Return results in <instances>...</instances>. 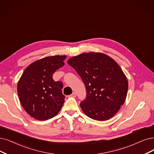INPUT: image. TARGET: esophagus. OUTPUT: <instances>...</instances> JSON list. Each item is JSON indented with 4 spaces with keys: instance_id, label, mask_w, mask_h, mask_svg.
Wrapping results in <instances>:
<instances>
[{
    "instance_id": "obj_1",
    "label": "esophagus",
    "mask_w": 154,
    "mask_h": 154,
    "mask_svg": "<svg viewBox=\"0 0 154 154\" xmlns=\"http://www.w3.org/2000/svg\"><path fill=\"white\" fill-rule=\"evenodd\" d=\"M76 96V94L75 92H73V93L72 94H71L69 97H75Z\"/></svg>"
}]
</instances>
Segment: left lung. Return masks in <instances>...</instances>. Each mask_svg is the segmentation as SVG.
I'll use <instances>...</instances> for the list:
<instances>
[{"mask_svg":"<svg viewBox=\"0 0 154 154\" xmlns=\"http://www.w3.org/2000/svg\"><path fill=\"white\" fill-rule=\"evenodd\" d=\"M67 64L85 84L87 95L80 103L83 112L97 121L109 119L124 104L128 89L120 66L107 55L85 53L72 57Z\"/></svg>","mask_w":154,"mask_h":154,"instance_id":"1","label":"left lung"}]
</instances>
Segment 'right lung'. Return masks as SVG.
Instances as JSON below:
<instances>
[{
    "instance_id": "obj_1",
    "label": "right lung",
    "mask_w": 154,
    "mask_h": 154,
    "mask_svg": "<svg viewBox=\"0 0 154 154\" xmlns=\"http://www.w3.org/2000/svg\"><path fill=\"white\" fill-rule=\"evenodd\" d=\"M66 56L43 58L29 65L17 83V94L24 109L40 121L51 119L62 108L65 96L63 82H55L52 75L64 65Z\"/></svg>"
}]
</instances>
